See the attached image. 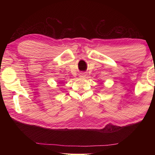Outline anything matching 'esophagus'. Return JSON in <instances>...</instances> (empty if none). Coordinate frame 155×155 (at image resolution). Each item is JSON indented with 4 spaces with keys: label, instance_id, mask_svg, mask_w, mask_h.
Here are the masks:
<instances>
[{
    "label": "esophagus",
    "instance_id": "1",
    "mask_svg": "<svg viewBox=\"0 0 155 155\" xmlns=\"http://www.w3.org/2000/svg\"><path fill=\"white\" fill-rule=\"evenodd\" d=\"M80 78H86V75L84 73H80Z\"/></svg>",
    "mask_w": 155,
    "mask_h": 155
}]
</instances>
